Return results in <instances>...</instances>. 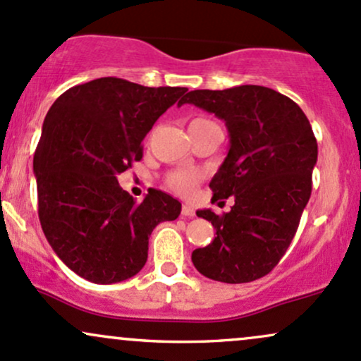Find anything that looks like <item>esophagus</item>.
Wrapping results in <instances>:
<instances>
[{
	"label": "esophagus",
	"mask_w": 361,
	"mask_h": 361,
	"mask_svg": "<svg viewBox=\"0 0 361 361\" xmlns=\"http://www.w3.org/2000/svg\"><path fill=\"white\" fill-rule=\"evenodd\" d=\"M182 216H185V218H192V216H196V209L192 208V206H189V204H184L182 206Z\"/></svg>",
	"instance_id": "obj_1"
}]
</instances>
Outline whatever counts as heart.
Here are the masks:
<instances>
[{"mask_svg": "<svg viewBox=\"0 0 361 361\" xmlns=\"http://www.w3.org/2000/svg\"><path fill=\"white\" fill-rule=\"evenodd\" d=\"M204 123H212V121L204 119V117H197V119L192 121L191 126H194V124H204ZM200 180H201V173L197 172V170H189V169L173 170V172H170L167 176V185L173 192H179V194L192 192V189L196 188Z\"/></svg>", "mask_w": 361, "mask_h": 361, "instance_id": "b5f03b06", "label": "heart"}]
</instances>
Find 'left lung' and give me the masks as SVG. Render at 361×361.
<instances>
[{
    "mask_svg": "<svg viewBox=\"0 0 361 361\" xmlns=\"http://www.w3.org/2000/svg\"><path fill=\"white\" fill-rule=\"evenodd\" d=\"M182 104L225 121L230 149L209 182L212 202L233 197L228 213L200 209L216 237L192 252L196 269L224 283H249L274 269L285 256L312 192L317 141L293 100L273 88L240 85L192 90Z\"/></svg>",
    "mask_w": 361,
    "mask_h": 361,
    "instance_id": "8db88e82",
    "label": "left lung"
}]
</instances>
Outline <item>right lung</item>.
<instances>
[{"label": "right lung", "mask_w": 361, "mask_h": 361, "mask_svg": "<svg viewBox=\"0 0 361 361\" xmlns=\"http://www.w3.org/2000/svg\"><path fill=\"white\" fill-rule=\"evenodd\" d=\"M185 92L107 76L76 85L51 105L34 155L39 220L78 276L99 285L135 276L153 228L180 214V202L157 189L136 202L117 176L143 159L141 141Z\"/></svg>", "instance_id": "right-lung-1"}]
</instances>
